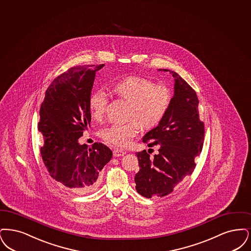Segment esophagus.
Masks as SVG:
<instances>
[{"label":"esophagus","mask_w":251,"mask_h":251,"mask_svg":"<svg viewBox=\"0 0 251 251\" xmlns=\"http://www.w3.org/2000/svg\"><path fill=\"white\" fill-rule=\"evenodd\" d=\"M125 153H126V152L124 150H122V149H114L113 150V155L114 156H122Z\"/></svg>","instance_id":"esophagus-1"}]
</instances>
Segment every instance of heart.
Segmentation results:
<instances>
[{
    "mask_svg": "<svg viewBox=\"0 0 251 251\" xmlns=\"http://www.w3.org/2000/svg\"><path fill=\"white\" fill-rule=\"evenodd\" d=\"M112 91L129 102L126 124L112 125L100 132L103 141L115 147L127 146L141 128L151 130L163 122L172 105V93L164 85H156L142 76H126L116 81ZM108 97L103 91L94 92L88 101L92 118L100 122L104 118Z\"/></svg>",
    "mask_w": 251,
    "mask_h": 251,
    "instance_id": "b5f03b06",
    "label": "heart"
}]
</instances>
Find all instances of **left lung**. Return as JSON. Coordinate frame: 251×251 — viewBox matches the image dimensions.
I'll return each mask as SVG.
<instances>
[{"instance_id":"obj_1","label":"left lung","mask_w":251,"mask_h":251,"mask_svg":"<svg viewBox=\"0 0 251 251\" xmlns=\"http://www.w3.org/2000/svg\"><path fill=\"white\" fill-rule=\"evenodd\" d=\"M172 74L175 96L170 110L163 122L142 139L149 147L157 146L158 153L153 156L146 150L137 153L140 171L135 175L136 189L145 198L171 194L192 175L195 157L203 146L204 124L200 119L196 92L176 72Z\"/></svg>"}]
</instances>
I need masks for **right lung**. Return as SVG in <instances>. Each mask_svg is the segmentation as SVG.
<instances>
[{"label":"right lung","mask_w":251,"mask_h":251,"mask_svg":"<svg viewBox=\"0 0 251 251\" xmlns=\"http://www.w3.org/2000/svg\"><path fill=\"white\" fill-rule=\"evenodd\" d=\"M104 66H73L55 77L39 111L37 127L43 134L40 153L44 164L59 185L78 195L97 188L100 172L112 156L101 142L88 148L77 142L90 126L88 101L96 72Z\"/></svg>","instance_id":"right-lung-1"}]
</instances>
